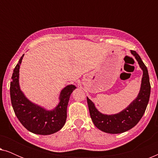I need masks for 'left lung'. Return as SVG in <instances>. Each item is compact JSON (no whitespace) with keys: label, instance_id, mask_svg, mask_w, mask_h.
I'll use <instances>...</instances> for the list:
<instances>
[{"label":"left lung","instance_id":"left-lung-1","mask_svg":"<svg viewBox=\"0 0 158 158\" xmlns=\"http://www.w3.org/2000/svg\"><path fill=\"white\" fill-rule=\"evenodd\" d=\"M131 53L135 56L140 68L143 71L141 87L137 98L119 113L107 115L98 111L92 101L87 97L88 109L93 122L97 128L106 133L120 134L133 128L141 119L148 104L151 86L148 68L135 51L131 50Z\"/></svg>","mask_w":158,"mask_h":158}]
</instances>
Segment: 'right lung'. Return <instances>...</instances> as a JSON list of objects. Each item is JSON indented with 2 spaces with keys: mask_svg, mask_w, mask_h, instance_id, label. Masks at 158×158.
<instances>
[{
  "mask_svg": "<svg viewBox=\"0 0 158 158\" xmlns=\"http://www.w3.org/2000/svg\"><path fill=\"white\" fill-rule=\"evenodd\" d=\"M23 55L15 67L10 85V95L14 111L19 122L27 130L36 135H52L60 130L65 124L67 108L70 95L76 87L68 85L61 90L60 102L55 109L47 110L30 101L20 89L19 68Z\"/></svg>",
  "mask_w": 158,
  "mask_h": 158,
  "instance_id": "add662e5",
  "label": "right lung"
}]
</instances>
